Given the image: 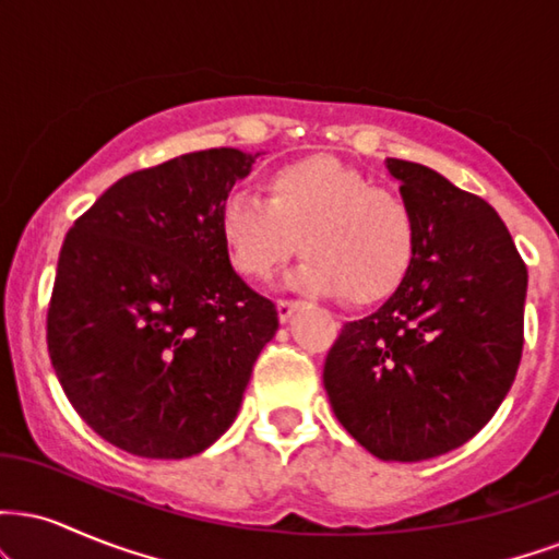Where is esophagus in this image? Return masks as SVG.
Returning a JSON list of instances; mask_svg holds the SVG:
<instances>
[{"mask_svg":"<svg viewBox=\"0 0 559 559\" xmlns=\"http://www.w3.org/2000/svg\"><path fill=\"white\" fill-rule=\"evenodd\" d=\"M297 305H299L297 299H286V297H281L278 301H275V310H278V318L284 320V323H286V320L292 318V312L297 310Z\"/></svg>","mask_w":559,"mask_h":559,"instance_id":"esophagus-1","label":"esophagus"}]
</instances>
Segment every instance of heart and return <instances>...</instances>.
I'll return each mask as SVG.
<instances>
[{
    "label": "heart",
    "instance_id": "b5f03b06",
    "mask_svg": "<svg viewBox=\"0 0 559 559\" xmlns=\"http://www.w3.org/2000/svg\"><path fill=\"white\" fill-rule=\"evenodd\" d=\"M262 199L234 191L217 228L230 265L252 281L273 278L299 249L294 284L373 305L394 294L418 252V217L400 191L333 157H305L267 173Z\"/></svg>",
    "mask_w": 559,
    "mask_h": 559
}]
</instances>
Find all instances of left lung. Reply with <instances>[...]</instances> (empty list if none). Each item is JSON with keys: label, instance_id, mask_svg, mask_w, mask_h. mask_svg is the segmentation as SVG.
Instances as JSON below:
<instances>
[{"label": "left lung", "instance_id": "left-lung-1", "mask_svg": "<svg viewBox=\"0 0 559 559\" xmlns=\"http://www.w3.org/2000/svg\"><path fill=\"white\" fill-rule=\"evenodd\" d=\"M386 168L418 217V252L386 305L344 323L323 383L370 454L418 463L473 439L510 391L528 271L489 202L426 165Z\"/></svg>", "mask_w": 559, "mask_h": 559}]
</instances>
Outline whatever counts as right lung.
I'll return each instance as SVG.
<instances>
[{
	"instance_id": "obj_1",
	"label": "right lung",
	"mask_w": 559,
	"mask_h": 559,
	"mask_svg": "<svg viewBox=\"0 0 559 559\" xmlns=\"http://www.w3.org/2000/svg\"><path fill=\"white\" fill-rule=\"evenodd\" d=\"M252 163L221 146L128 173L62 241L49 360L83 423L136 457H194L221 439L278 331L217 228Z\"/></svg>"
}]
</instances>
